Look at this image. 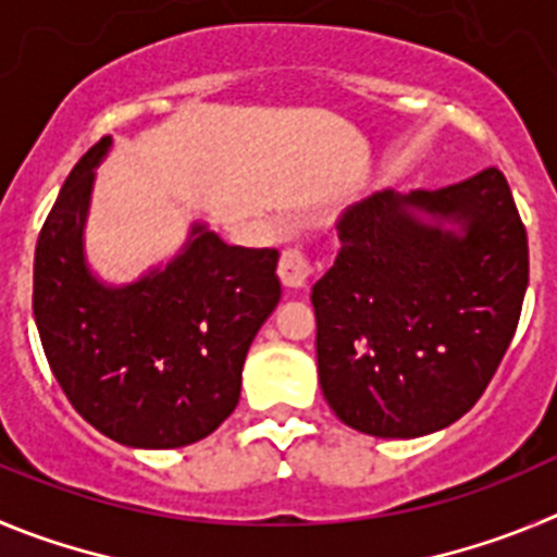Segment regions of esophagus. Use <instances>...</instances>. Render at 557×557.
Masks as SVG:
<instances>
[{"label":"esophagus","mask_w":557,"mask_h":557,"mask_svg":"<svg viewBox=\"0 0 557 557\" xmlns=\"http://www.w3.org/2000/svg\"><path fill=\"white\" fill-rule=\"evenodd\" d=\"M310 274H313V269H310V260L305 258L302 252H297V249H285V252L280 255L277 277L288 290L305 288L310 280Z\"/></svg>","instance_id":"34e87169"}]
</instances>
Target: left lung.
<instances>
[{
	"mask_svg": "<svg viewBox=\"0 0 557 557\" xmlns=\"http://www.w3.org/2000/svg\"><path fill=\"white\" fill-rule=\"evenodd\" d=\"M313 285L319 383L377 438H419L483 397L522 313L528 233L508 180L483 169L438 191H377L338 219Z\"/></svg>",
	"mask_w": 557,
	"mask_h": 557,
	"instance_id": "left-lung-1",
	"label": "left lung"
}]
</instances>
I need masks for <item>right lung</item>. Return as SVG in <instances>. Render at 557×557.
I'll return each mask as SVG.
<instances>
[{
	"mask_svg": "<svg viewBox=\"0 0 557 557\" xmlns=\"http://www.w3.org/2000/svg\"><path fill=\"white\" fill-rule=\"evenodd\" d=\"M94 144L35 247L33 310L52 374L85 422L124 447L174 449L210 435L242 397L249 344L280 302L277 249L227 247L194 224L183 252L127 285L97 280L83 230Z\"/></svg>",
	"mask_w": 557,
	"mask_h": 557,
	"instance_id": "right-lung-1",
	"label": "right lung"
}]
</instances>
